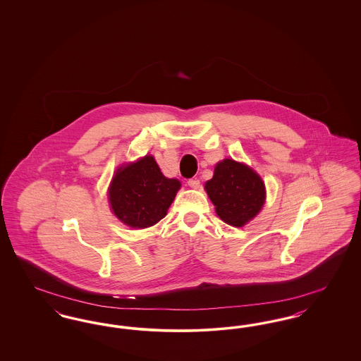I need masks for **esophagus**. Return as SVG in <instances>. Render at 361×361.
Returning a JSON list of instances; mask_svg holds the SVG:
<instances>
[{"label": "esophagus", "mask_w": 361, "mask_h": 361, "mask_svg": "<svg viewBox=\"0 0 361 361\" xmlns=\"http://www.w3.org/2000/svg\"><path fill=\"white\" fill-rule=\"evenodd\" d=\"M188 185L190 188L197 189L200 187V181L197 178H190L188 180Z\"/></svg>", "instance_id": "34e87169"}]
</instances>
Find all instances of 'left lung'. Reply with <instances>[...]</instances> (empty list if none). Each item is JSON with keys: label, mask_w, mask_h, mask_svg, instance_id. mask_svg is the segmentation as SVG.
I'll return each mask as SVG.
<instances>
[{"label": "left lung", "mask_w": 361, "mask_h": 361, "mask_svg": "<svg viewBox=\"0 0 361 361\" xmlns=\"http://www.w3.org/2000/svg\"><path fill=\"white\" fill-rule=\"evenodd\" d=\"M206 190L218 216L227 224L242 227L253 219L265 202V185L249 166L224 159L215 166Z\"/></svg>", "instance_id": "obj_1"}]
</instances>
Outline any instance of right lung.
<instances>
[{
  "instance_id": "obj_1",
  "label": "right lung",
  "mask_w": 361,
  "mask_h": 361,
  "mask_svg": "<svg viewBox=\"0 0 361 361\" xmlns=\"http://www.w3.org/2000/svg\"><path fill=\"white\" fill-rule=\"evenodd\" d=\"M180 185L178 180L161 173L152 155H146L116 171L108 196L123 224L145 228L165 218Z\"/></svg>"
}]
</instances>
